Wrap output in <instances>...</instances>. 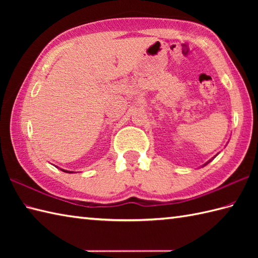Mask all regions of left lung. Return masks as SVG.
Returning a JSON list of instances; mask_svg holds the SVG:
<instances>
[{
	"label": "left lung",
	"instance_id": "8db88e82",
	"mask_svg": "<svg viewBox=\"0 0 258 258\" xmlns=\"http://www.w3.org/2000/svg\"><path fill=\"white\" fill-rule=\"evenodd\" d=\"M211 161H212V160H210V161H208V162H207V163H205V164H204V166H205V165H207V164H208V163H210V162H211Z\"/></svg>",
	"mask_w": 258,
	"mask_h": 258
}]
</instances>
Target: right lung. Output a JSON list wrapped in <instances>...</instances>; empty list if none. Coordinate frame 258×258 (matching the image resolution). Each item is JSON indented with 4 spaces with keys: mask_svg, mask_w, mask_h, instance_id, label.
<instances>
[{
    "mask_svg": "<svg viewBox=\"0 0 258 258\" xmlns=\"http://www.w3.org/2000/svg\"><path fill=\"white\" fill-rule=\"evenodd\" d=\"M59 169H61V171H63V172H65V173H74V172H71V171H67V169H63V168H59Z\"/></svg>",
    "mask_w": 258,
    "mask_h": 258,
    "instance_id": "obj_1",
    "label": "right lung"
}]
</instances>
